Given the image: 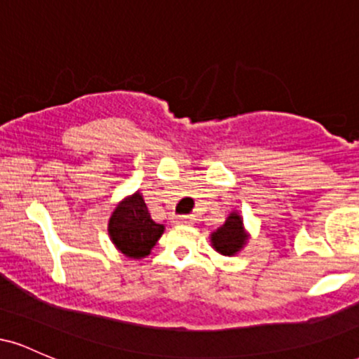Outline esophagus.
Instances as JSON below:
<instances>
[{
  "label": "esophagus",
  "mask_w": 359,
  "mask_h": 359,
  "mask_svg": "<svg viewBox=\"0 0 359 359\" xmlns=\"http://www.w3.org/2000/svg\"><path fill=\"white\" fill-rule=\"evenodd\" d=\"M177 224H192L194 222V216L192 214H185V216H177L175 217Z\"/></svg>",
  "instance_id": "1"
}]
</instances>
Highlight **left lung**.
Returning <instances> with one entry per match:
<instances>
[{"mask_svg": "<svg viewBox=\"0 0 359 359\" xmlns=\"http://www.w3.org/2000/svg\"><path fill=\"white\" fill-rule=\"evenodd\" d=\"M212 246L221 255H234L238 250L245 245L246 234L243 231V219L238 214L228 216L224 224L217 229L216 233L211 234Z\"/></svg>", "mask_w": 359, "mask_h": 359, "instance_id": "8db88e82", "label": "left lung"}]
</instances>
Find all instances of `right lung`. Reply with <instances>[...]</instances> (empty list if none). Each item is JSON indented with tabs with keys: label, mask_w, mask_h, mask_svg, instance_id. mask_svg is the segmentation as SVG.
<instances>
[{
	"label": "right lung",
	"mask_w": 359,
	"mask_h": 359,
	"mask_svg": "<svg viewBox=\"0 0 359 359\" xmlns=\"http://www.w3.org/2000/svg\"><path fill=\"white\" fill-rule=\"evenodd\" d=\"M108 231L116 248L130 258L150 255L162 236L163 226L151 219L142 194L137 192L118 204L109 219Z\"/></svg>",
	"instance_id": "right-lung-1"
}]
</instances>
